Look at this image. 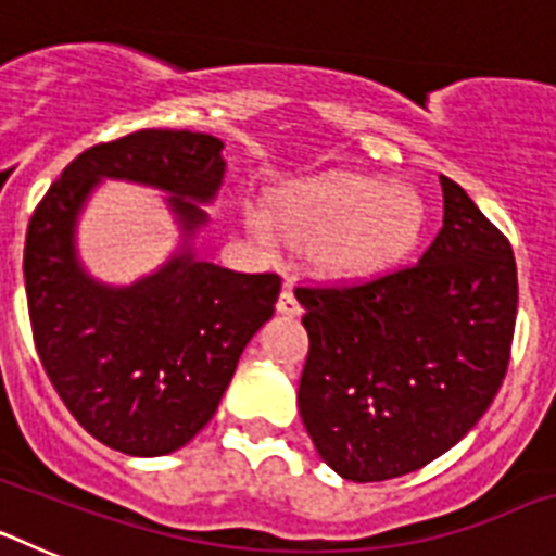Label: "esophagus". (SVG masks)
I'll list each match as a JSON object with an SVG mask.
<instances>
[{
    "label": "esophagus",
    "instance_id": "obj_1",
    "mask_svg": "<svg viewBox=\"0 0 556 556\" xmlns=\"http://www.w3.org/2000/svg\"><path fill=\"white\" fill-rule=\"evenodd\" d=\"M278 312L287 314V317H294V314H301V303L292 294V289H283L281 298H278Z\"/></svg>",
    "mask_w": 556,
    "mask_h": 556
}]
</instances>
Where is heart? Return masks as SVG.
<instances>
[{"instance_id": "obj_1", "label": "heart", "mask_w": 556, "mask_h": 556, "mask_svg": "<svg viewBox=\"0 0 556 556\" xmlns=\"http://www.w3.org/2000/svg\"><path fill=\"white\" fill-rule=\"evenodd\" d=\"M273 217L275 223L258 211L250 214L258 242L278 248L283 236L292 248L312 250L326 278L358 283L397 267L417 248L426 230V203L409 186L339 175L287 191Z\"/></svg>"}]
</instances>
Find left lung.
<instances>
[{
    "mask_svg": "<svg viewBox=\"0 0 556 556\" xmlns=\"http://www.w3.org/2000/svg\"><path fill=\"white\" fill-rule=\"evenodd\" d=\"M443 228L420 262L356 287L294 289L308 331L298 390L328 468L384 481L454 448L507 376L518 269L507 236L440 175Z\"/></svg>",
    "mask_w": 556,
    "mask_h": 556,
    "instance_id": "left-lung-1",
    "label": "left lung"
}]
</instances>
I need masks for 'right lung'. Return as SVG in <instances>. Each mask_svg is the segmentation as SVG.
Wrapping results in <instances>:
<instances>
[{"label":"right lung","instance_id":"add662e5","mask_svg":"<svg viewBox=\"0 0 556 556\" xmlns=\"http://www.w3.org/2000/svg\"><path fill=\"white\" fill-rule=\"evenodd\" d=\"M223 147L191 130L88 147L29 219L24 287L43 370L77 424L127 456L172 454L208 424L281 292L278 275L233 273L191 248L223 186ZM105 177L166 190L185 233L179 253L130 288L97 282L76 258V219Z\"/></svg>","mask_w":556,"mask_h":556}]
</instances>
